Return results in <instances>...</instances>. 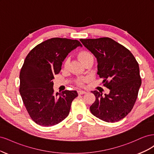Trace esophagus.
Masks as SVG:
<instances>
[{"instance_id":"obj_1","label":"esophagus","mask_w":154,"mask_h":154,"mask_svg":"<svg viewBox=\"0 0 154 154\" xmlns=\"http://www.w3.org/2000/svg\"><path fill=\"white\" fill-rule=\"evenodd\" d=\"M78 94H85L86 92L83 91H78Z\"/></svg>"}]
</instances>
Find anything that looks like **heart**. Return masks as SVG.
<instances>
[{"label": "heart", "mask_w": 154, "mask_h": 154, "mask_svg": "<svg viewBox=\"0 0 154 154\" xmlns=\"http://www.w3.org/2000/svg\"><path fill=\"white\" fill-rule=\"evenodd\" d=\"M78 57L79 59L80 60V61L84 63L85 61H87V60H88L90 58H92V56L89 52H88V51H81L78 53ZM69 63V59L67 58L65 60V61L63 62L64 68H67L68 67ZM85 80H86L85 79H82V80H78L77 82V84L79 86H82L83 84V83L85 82Z\"/></svg>", "instance_id": "1"}]
</instances>
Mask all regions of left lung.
Instances as JSON below:
<instances>
[{"label": "left lung", "instance_id": "1", "mask_svg": "<svg viewBox=\"0 0 154 154\" xmlns=\"http://www.w3.org/2000/svg\"><path fill=\"white\" fill-rule=\"evenodd\" d=\"M80 40L97 58V74L110 89L104 96L91 92L96 97L91 113L106 122H118L132 110L141 85L137 60L128 49L108 37Z\"/></svg>", "mask_w": 154, "mask_h": 154}]
</instances>
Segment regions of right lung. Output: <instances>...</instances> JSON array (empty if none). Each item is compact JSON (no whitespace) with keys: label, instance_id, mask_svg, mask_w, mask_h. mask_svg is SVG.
<instances>
[{"label":"right lung","instance_id":"add662e5","mask_svg":"<svg viewBox=\"0 0 154 154\" xmlns=\"http://www.w3.org/2000/svg\"><path fill=\"white\" fill-rule=\"evenodd\" d=\"M78 46L77 40L53 38L42 42L27 55L20 72L19 92L32 120L44 127L57 125L67 117L76 91L54 94L53 79L64 59Z\"/></svg>","mask_w":154,"mask_h":154}]
</instances>
